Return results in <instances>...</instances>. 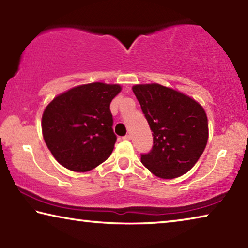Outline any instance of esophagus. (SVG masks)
Instances as JSON below:
<instances>
[{
	"label": "esophagus",
	"instance_id": "34e87169",
	"mask_svg": "<svg viewBox=\"0 0 248 248\" xmlns=\"http://www.w3.org/2000/svg\"><path fill=\"white\" fill-rule=\"evenodd\" d=\"M123 139L124 140H130V139H131V136H130V134H125V136L124 137H123Z\"/></svg>",
	"mask_w": 248,
	"mask_h": 248
}]
</instances>
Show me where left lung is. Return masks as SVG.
<instances>
[{"label":"left lung","instance_id":"1","mask_svg":"<svg viewBox=\"0 0 248 248\" xmlns=\"http://www.w3.org/2000/svg\"><path fill=\"white\" fill-rule=\"evenodd\" d=\"M132 91L153 132V146L141 154L142 164L164 179L187 173L207 145L203 108L189 96L159 84L134 85Z\"/></svg>","mask_w":248,"mask_h":248}]
</instances>
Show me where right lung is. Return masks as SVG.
<instances>
[{"label": "right lung", "instance_id": "1", "mask_svg": "<svg viewBox=\"0 0 248 248\" xmlns=\"http://www.w3.org/2000/svg\"><path fill=\"white\" fill-rule=\"evenodd\" d=\"M120 91L117 84L91 83L57 96L46 107L44 139L62 166L87 171L110 156L117 140L110 103Z\"/></svg>", "mask_w": 248, "mask_h": 248}]
</instances>
